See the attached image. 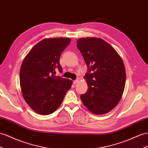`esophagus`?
<instances>
[{
	"label": "esophagus",
	"instance_id": "1",
	"mask_svg": "<svg viewBox=\"0 0 148 148\" xmlns=\"http://www.w3.org/2000/svg\"><path fill=\"white\" fill-rule=\"evenodd\" d=\"M79 79H77V80H75V81H73L74 84H77V83L79 82Z\"/></svg>",
	"mask_w": 148,
	"mask_h": 148
}]
</instances>
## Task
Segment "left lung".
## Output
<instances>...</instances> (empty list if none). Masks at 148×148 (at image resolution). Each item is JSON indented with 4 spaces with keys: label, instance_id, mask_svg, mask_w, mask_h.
I'll use <instances>...</instances> for the list:
<instances>
[{
    "label": "left lung",
    "instance_id": "1",
    "mask_svg": "<svg viewBox=\"0 0 148 148\" xmlns=\"http://www.w3.org/2000/svg\"><path fill=\"white\" fill-rule=\"evenodd\" d=\"M77 47L89 69L84 77L88 90L81 99L94 114H104L122 97L126 78L123 60L114 48L100 38H80Z\"/></svg>",
    "mask_w": 148,
    "mask_h": 148
}]
</instances>
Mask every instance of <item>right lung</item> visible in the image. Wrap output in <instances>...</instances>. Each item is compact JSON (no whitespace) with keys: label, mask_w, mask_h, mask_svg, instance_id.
<instances>
[{"label":"right lung","mask_w":148,"mask_h":148,"mask_svg":"<svg viewBox=\"0 0 148 148\" xmlns=\"http://www.w3.org/2000/svg\"><path fill=\"white\" fill-rule=\"evenodd\" d=\"M67 37L46 38L36 44L26 55L20 69L22 96L32 110L49 115L58 109L73 81L56 75L62 72L59 60L69 44Z\"/></svg>","instance_id":"right-lung-1"}]
</instances>
